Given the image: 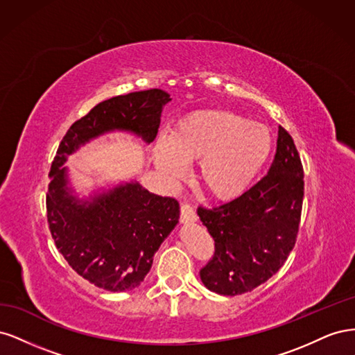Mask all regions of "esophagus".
<instances>
[{
    "mask_svg": "<svg viewBox=\"0 0 355 355\" xmlns=\"http://www.w3.org/2000/svg\"><path fill=\"white\" fill-rule=\"evenodd\" d=\"M180 220L184 223L197 220V214H196L194 209L189 206V204H182L180 206Z\"/></svg>",
    "mask_w": 355,
    "mask_h": 355,
    "instance_id": "esophagus-1",
    "label": "esophagus"
}]
</instances>
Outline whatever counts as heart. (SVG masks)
Instances as JSON below:
<instances>
[{
	"mask_svg": "<svg viewBox=\"0 0 355 355\" xmlns=\"http://www.w3.org/2000/svg\"><path fill=\"white\" fill-rule=\"evenodd\" d=\"M271 135L261 124L223 110H202L182 120L158 142L157 167L178 179L198 161V182L218 200H234L250 188L271 154Z\"/></svg>",
	"mask_w": 355,
	"mask_h": 355,
	"instance_id": "heart-1",
	"label": "heart"
}]
</instances>
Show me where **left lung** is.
<instances>
[{
    "mask_svg": "<svg viewBox=\"0 0 355 355\" xmlns=\"http://www.w3.org/2000/svg\"><path fill=\"white\" fill-rule=\"evenodd\" d=\"M304 200V168L292 136L278 127L268 175L219 207H198L214 240L213 259L200 271L210 292H252L280 270L296 243Z\"/></svg>",
    "mask_w": 355,
    "mask_h": 355,
    "instance_id": "left-lung-1",
    "label": "left lung"
}]
</instances>
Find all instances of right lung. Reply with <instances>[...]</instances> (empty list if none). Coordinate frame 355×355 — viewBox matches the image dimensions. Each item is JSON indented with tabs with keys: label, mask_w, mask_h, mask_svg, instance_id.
I'll list each match as a JSON object with an SVG mask.
<instances>
[{
	"label": "right lung",
	"mask_w": 355,
	"mask_h": 355,
	"mask_svg": "<svg viewBox=\"0 0 355 355\" xmlns=\"http://www.w3.org/2000/svg\"><path fill=\"white\" fill-rule=\"evenodd\" d=\"M170 101L168 93L151 89L101 102L71 125L51 164V237L75 272L108 292H127L144 282L161 243L179 222V202L153 194L136 179L80 198L63 164L106 133L125 132L151 144Z\"/></svg>",
	"instance_id": "obj_1"
}]
</instances>
